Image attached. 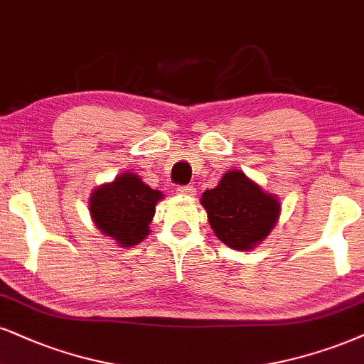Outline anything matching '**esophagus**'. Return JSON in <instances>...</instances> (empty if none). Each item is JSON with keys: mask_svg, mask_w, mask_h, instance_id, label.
<instances>
[{"mask_svg": "<svg viewBox=\"0 0 364 364\" xmlns=\"http://www.w3.org/2000/svg\"><path fill=\"white\" fill-rule=\"evenodd\" d=\"M177 192L181 196H194L196 194V187L192 186H178Z\"/></svg>", "mask_w": 364, "mask_h": 364, "instance_id": "esophagus-1", "label": "esophagus"}]
</instances>
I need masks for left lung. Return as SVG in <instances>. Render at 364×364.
Returning <instances> with one entry per match:
<instances>
[{
    "label": "left lung",
    "mask_w": 364,
    "mask_h": 364,
    "mask_svg": "<svg viewBox=\"0 0 364 364\" xmlns=\"http://www.w3.org/2000/svg\"><path fill=\"white\" fill-rule=\"evenodd\" d=\"M203 205L214 232L235 250H251L275 226L280 203L264 194L243 172L224 173L218 187L205 191Z\"/></svg>",
    "instance_id": "8db88e82"
}]
</instances>
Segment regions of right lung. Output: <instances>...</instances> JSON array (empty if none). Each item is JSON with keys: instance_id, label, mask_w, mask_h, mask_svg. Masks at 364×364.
Masks as SVG:
<instances>
[{"instance_id": "obj_1", "label": "right lung", "mask_w": 364, "mask_h": 364, "mask_svg": "<svg viewBox=\"0 0 364 364\" xmlns=\"http://www.w3.org/2000/svg\"><path fill=\"white\" fill-rule=\"evenodd\" d=\"M161 199L159 191L150 189L136 175L124 173L94 191L91 214L94 223L106 236L121 246L141 243L148 235V224Z\"/></svg>"}]
</instances>
